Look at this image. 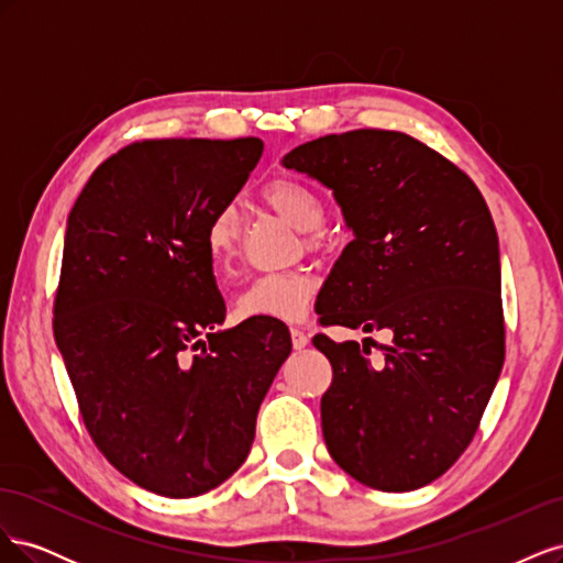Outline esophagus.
Masks as SVG:
<instances>
[{"instance_id": "esophagus-1", "label": "esophagus", "mask_w": 563, "mask_h": 563, "mask_svg": "<svg viewBox=\"0 0 563 563\" xmlns=\"http://www.w3.org/2000/svg\"><path fill=\"white\" fill-rule=\"evenodd\" d=\"M291 343H294V347H296V350H302L305 345L310 343V338H308V333H305L302 329L294 327V329H291Z\"/></svg>"}]
</instances>
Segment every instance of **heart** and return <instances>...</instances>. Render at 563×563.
Here are the masks:
<instances>
[{
  "label": "heart",
  "instance_id": "heart-1",
  "mask_svg": "<svg viewBox=\"0 0 563 563\" xmlns=\"http://www.w3.org/2000/svg\"><path fill=\"white\" fill-rule=\"evenodd\" d=\"M261 199L277 216H282L286 223H291L300 232H308L305 234V244H308V249L319 246V236L312 230L321 228L323 218H327V209H323L321 197L310 185H305L296 178H275L263 187ZM203 240H207V251L213 267L220 272H228L236 258V253H240V211L230 207V203L228 207H220L211 216ZM314 288V277L305 269L263 275L251 279L244 291L236 296L234 310L242 319H300L310 310Z\"/></svg>",
  "mask_w": 563,
  "mask_h": 563
}]
</instances>
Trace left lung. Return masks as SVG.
I'll return each instance as SVG.
<instances>
[{"mask_svg":"<svg viewBox=\"0 0 563 563\" xmlns=\"http://www.w3.org/2000/svg\"><path fill=\"white\" fill-rule=\"evenodd\" d=\"M286 168L333 190L354 240L323 284L321 327L389 331L312 343L333 368L321 397L329 453L356 482L404 493L453 467L479 430L505 362L498 234L482 192L401 131L321 135Z\"/></svg>","mask_w":563,"mask_h":563,"instance_id":"1","label":"left lung"}]
</instances>
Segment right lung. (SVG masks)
Here are the masks:
<instances>
[{
    "mask_svg": "<svg viewBox=\"0 0 563 563\" xmlns=\"http://www.w3.org/2000/svg\"><path fill=\"white\" fill-rule=\"evenodd\" d=\"M261 139H150L108 157L67 216L54 338L96 449L157 496L195 498L242 467L291 354L277 319L218 331L211 216Z\"/></svg>",
    "mask_w": 563,
    "mask_h": 563,
    "instance_id": "1",
    "label": "right lung"
}]
</instances>
